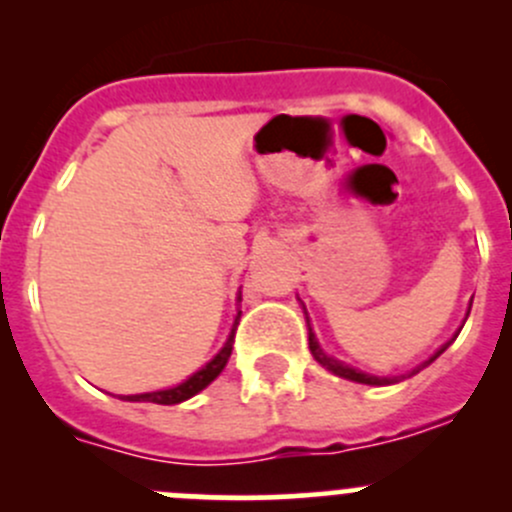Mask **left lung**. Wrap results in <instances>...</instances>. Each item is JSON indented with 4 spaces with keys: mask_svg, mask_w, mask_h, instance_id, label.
Listing matches in <instances>:
<instances>
[{
    "mask_svg": "<svg viewBox=\"0 0 512 512\" xmlns=\"http://www.w3.org/2000/svg\"><path fill=\"white\" fill-rule=\"evenodd\" d=\"M304 314H307V309H304ZM468 314H471V304H468L466 319H468ZM304 319H307V327H309V317H304ZM456 337H458V334H456ZM456 337H453V339H456ZM453 339H451V342H453ZM451 342H446V344H443V347L438 349V352L433 354L431 359H428V361H423V364H418L414 371H409V376L418 374V371H421L423 366H428V364H431V361H436L438 356H441L443 352H446V349H448V344H451ZM309 352H312L314 359H317L319 364L324 366V369H329V371H332V374L342 376V379L356 381V384H369V386H389V384H396V381H401V379H404V376H374V374H364V371H359V369H354V366L344 364V361L334 359V356H329L327 352H324L322 347H319V342H317V337H314L312 327H309Z\"/></svg>",
    "mask_w": 512,
    "mask_h": 512,
    "instance_id": "1",
    "label": "left lung"
}]
</instances>
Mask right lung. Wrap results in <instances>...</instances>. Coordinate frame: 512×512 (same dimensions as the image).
I'll return each instance as SVG.
<instances>
[{"instance_id": "1", "label": "right lung", "mask_w": 512, "mask_h": 512, "mask_svg": "<svg viewBox=\"0 0 512 512\" xmlns=\"http://www.w3.org/2000/svg\"><path fill=\"white\" fill-rule=\"evenodd\" d=\"M237 302H242V297H237ZM240 314L237 312L235 317V324H232L230 329V337H227L225 347L220 349L218 354L213 356V359L208 361V364L203 366L200 371H195L193 376H188V379L183 381V384L173 386V389H160V391H148V394H133V396H121L123 401H151V404H160V406H173V404H180V401H188L190 396H195L198 391H203L205 386L210 384V381H215L220 376V371L225 369L227 359H230L232 354V344H235V332H237V324H240Z\"/></svg>"}]
</instances>
